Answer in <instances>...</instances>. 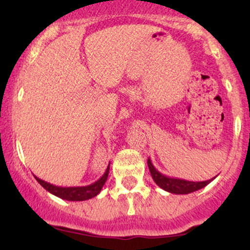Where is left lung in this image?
Masks as SVG:
<instances>
[{
    "label": "left lung",
    "instance_id": "8db88e82",
    "mask_svg": "<svg viewBox=\"0 0 250 250\" xmlns=\"http://www.w3.org/2000/svg\"><path fill=\"white\" fill-rule=\"evenodd\" d=\"M148 167L155 183H156L160 188H162L163 190L169 191V193L171 194H190L193 193V191L199 190V189L205 188L206 186L209 185V183L216 177L215 176L213 179L207 181H201V182H193V181H187L182 179H174V177L166 176V175L160 173V171L153 166L150 159H148Z\"/></svg>",
    "mask_w": 250,
    "mask_h": 250
}]
</instances>
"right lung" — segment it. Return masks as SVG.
I'll list each match as a JSON object with an SVG mask.
<instances>
[{"label": "right lung", "instance_id": "obj_1", "mask_svg": "<svg viewBox=\"0 0 250 250\" xmlns=\"http://www.w3.org/2000/svg\"><path fill=\"white\" fill-rule=\"evenodd\" d=\"M109 166H110V163H109ZM109 166L105 169V173L96 182L91 183L89 186H84V187H57V186L45 182V181L39 179L36 176L35 179L45 190H48L49 193L60 197V199L67 201H85L91 199V197H95L101 191L102 187L104 186L105 181L108 179Z\"/></svg>", "mask_w": 250, "mask_h": 250}]
</instances>
